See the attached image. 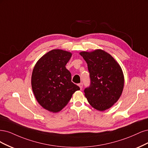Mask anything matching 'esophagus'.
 <instances>
[{"label": "esophagus", "mask_w": 148, "mask_h": 148, "mask_svg": "<svg viewBox=\"0 0 148 148\" xmlns=\"http://www.w3.org/2000/svg\"><path fill=\"white\" fill-rule=\"evenodd\" d=\"M78 85L79 86V87H80V89H82V87H83V84H82V83H80V84H78Z\"/></svg>", "instance_id": "34e87169"}]
</instances>
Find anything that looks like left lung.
<instances>
[{
  "mask_svg": "<svg viewBox=\"0 0 148 148\" xmlns=\"http://www.w3.org/2000/svg\"><path fill=\"white\" fill-rule=\"evenodd\" d=\"M88 66L90 85L84 90L85 96L93 108L103 111L111 108L122 94L124 77L121 66L113 57L102 50L82 51Z\"/></svg>",
  "mask_w": 148,
  "mask_h": 148,
  "instance_id": "left-lung-1",
  "label": "left lung"
}]
</instances>
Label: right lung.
I'll list each match as a JSON object with an SVG mask.
<instances>
[{
	"instance_id": "obj_1",
	"label": "right lung",
	"mask_w": 148,
	"mask_h": 148,
	"mask_svg": "<svg viewBox=\"0 0 148 148\" xmlns=\"http://www.w3.org/2000/svg\"><path fill=\"white\" fill-rule=\"evenodd\" d=\"M71 56L70 52L53 50L43 56L33 69V93L38 103L50 112L61 111L80 90L72 82L71 74L65 67Z\"/></svg>"
}]
</instances>
